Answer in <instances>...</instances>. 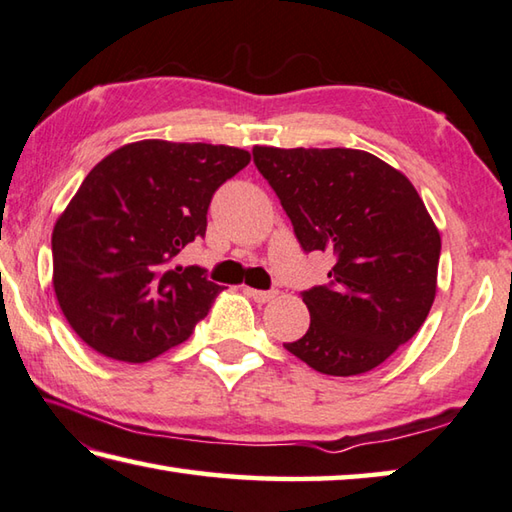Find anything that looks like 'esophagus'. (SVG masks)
I'll return each instance as SVG.
<instances>
[{
	"label": "esophagus",
	"mask_w": 512,
	"mask_h": 512,
	"mask_svg": "<svg viewBox=\"0 0 512 512\" xmlns=\"http://www.w3.org/2000/svg\"><path fill=\"white\" fill-rule=\"evenodd\" d=\"M246 295L253 297L257 304H266L277 297V291H259V288H246Z\"/></svg>",
	"instance_id": "obj_1"
}]
</instances>
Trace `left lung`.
Wrapping results in <instances>:
<instances>
[{"instance_id":"8db88e82","label":"left lung","mask_w":512,"mask_h":512,"mask_svg":"<svg viewBox=\"0 0 512 512\" xmlns=\"http://www.w3.org/2000/svg\"><path fill=\"white\" fill-rule=\"evenodd\" d=\"M306 253L329 250V286L302 295L311 324L286 351L327 376L378 367L421 329L436 297L441 235L407 176L349 147L255 145Z\"/></svg>"}]
</instances>
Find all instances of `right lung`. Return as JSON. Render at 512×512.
I'll return each instance as SVG.
<instances>
[{"instance_id":"right-lung-1","label":"right lung","mask_w":512,"mask_h":512,"mask_svg":"<svg viewBox=\"0 0 512 512\" xmlns=\"http://www.w3.org/2000/svg\"><path fill=\"white\" fill-rule=\"evenodd\" d=\"M246 150L147 138L105 156L55 221L53 288L91 349L147 362L192 336L221 286L174 257L206 235L215 190Z\"/></svg>"}]
</instances>
